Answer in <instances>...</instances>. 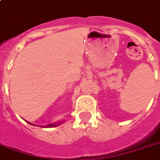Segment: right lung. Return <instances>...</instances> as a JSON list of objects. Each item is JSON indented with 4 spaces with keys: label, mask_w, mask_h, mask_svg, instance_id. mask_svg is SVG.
<instances>
[{
    "label": "right lung",
    "mask_w": 160,
    "mask_h": 160,
    "mask_svg": "<svg viewBox=\"0 0 160 160\" xmlns=\"http://www.w3.org/2000/svg\"><path fill=\"white\" fill-rule=\"evenodd\" d=\"M28 122V121H27ZM29 124H32V125H34L33 124H31V123H30V122H28ZM58 124H48V125H46V127H50V128H51V127H55V126H56V125H58ZM45 127V126H44Z\"/></svg>",
    "instance_id": "1"
}]
</instances>
